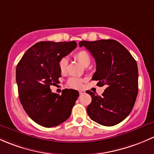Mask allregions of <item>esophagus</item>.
<instances>
[{
  "instance_id": "obj_1",
  "label": "esophagus",
  "mask_w": 154,
  "mask_h": 154,
  "mask_svg": "<svg viewBox=\"0 0 154 154\" xmlns=\"http://www.w3.org/2000/svg\"><path fill=\"white\" fill-rule=\"evenodd\" d=\"M79 94L80 95H82V94H84V93H85V90H79Z\"/></svg>"
}]
</instances>
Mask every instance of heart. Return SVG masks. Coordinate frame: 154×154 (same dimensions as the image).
I'll return each instance as SVG.
<instances>
[{
    "label": "heart",
    "mask_w": 154,
    "mask_h": 154,
    "mask_svg": "<svg viewBox=\"0 0 154 154\" xmlns=\"http://www.w3.org/2000/svg\"><path fill=\"white\" fill-rule=\"evenodd\" d=\"M74 58L85 67H87L90 64V61H91L90 55L88 52L85 51V50H81V51L77 52L76 53L74 54ZM67 64L68 61L66 58H62L60 59L59 62H58V68H59V70L61 74H65L66 72ZM83 82V79L78 77H71L67 80L66 85L69 88L79 89L82 88Z\"/></svg>",
    "instance_id": "b5f03b06"
}]
</instances>
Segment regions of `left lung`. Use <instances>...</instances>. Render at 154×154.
I'll return each mask as SVG.
<instances>
[{
  "mask_svg": "<svg viewBox=\"0 0 154 154\" xmlns=\"http://www.w3.org/2000/svg\"><path fill=\"white\" fill-rule=\"evenodd\" d=\"M79 44L86 47L96 60V71L92 79L99 81V87H106L101 96L86 91L92 97L87 107L88 116L104 126L119 124L129 115L135 104L139 90L136 61L117 41H82Z\"/></svg>",
  "mask_w": 154,
  "mask_h": 154,
  "instance_id": "8db88e82",
  "label": "left lung"
}]
</instances>
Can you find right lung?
Here are the masks:
<instances>
[{"label": "right lung", "instance_id": "add662e5", "mask_svg": "<svg viewBox=\"0 0 154 154\" xmlns=\"http://www.w3.org/2000/svg\"><path fill=\"white\" fill-rule=\"evenodd\" d=\"M75 42L36 43L24 53L16 67L19 99L28 116L37 124L53 128L66 121L79 97V92L64 89L52 93L58 83V62L76 47Z\"/></svg>", "mask_w": 154, "mask_h": 154}]
</instances>
